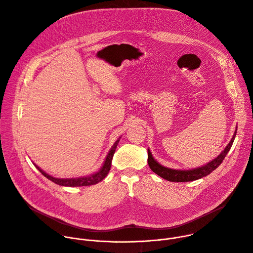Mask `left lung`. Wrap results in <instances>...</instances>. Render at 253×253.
<instances>
[{
    "label": "left lung",
    "mask_w": 253,
    "mask_h": 253,
    "mask_svg": "<svg viewBox=\"0 0 253 253\" xmlns=\"http://www.w3.org/2000/svg\"><path fill=\"white\" fill-rule=\"evenodd\" d=\"M235 136H236V131L234 132V135H233L231 141L228 143V145L221 152V154L218 155V157H216L211 162H209L206 165L201 166L199 168H195V169H192V170H175V169L166 168V167L160 165L152 157V154H151L150 150L148 149V164H149V167L154 173H156L160 177H162V178H164V179H166V180H168V181H171V182H188V181H193V180L200 179V178L210 174L212 171H214L216 168H217L222 163L223 159L225 158L226 154L228 153V151L230 150V148L232 146V143L234 141Z\"/></svg>",
    "instance_id": "left-lung-1"
}]
</instances>
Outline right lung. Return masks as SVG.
Instances as JSON below:
<instances>
[{"label": "right lung", "instance_id": "right-lung-1", "mask_svg": "<svg viewBox=\"0 0 253 253\" xmlns=\"http://www.w3.org/2000/svg\"><path fill=\"white\" fill-rule=\"evenodd\" d=\"M119 143V139L114 143V145L112 146L111 150L108 153L106 160L102 166V168L95 174L86 176V177H80V178H67V179H60V178H55L50 176L49 174H47L46 172H44L42 169H40L37 165H35L36 167L38 168V170L45 176L47 177L49 180H51L52 182L61 185V186H69V187H76V186H90V185H94L97 184L98 182L102 181V180L107 176L108 172H109L110 168H111V162H112V158L113 155L115 153L116 147Z\"/></svg>", "mask_w": 253, "mask_h": 253}]
</instances>
